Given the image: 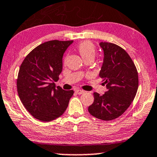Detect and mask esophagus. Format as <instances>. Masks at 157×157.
<instances>
[{
  "mask_svg": "<svg viewBox=\"0 0 157 157\" xmlns=\"http://www.w3.org/2000/svg\"><path fill=\"white\" fill-rule=\"evenodd\" d=\"M75 92H76L77 94H82L86 93V91H85V90H81V89H77L76 90H75Z\"/></svg>",
  "mask_w": 157,
  "mask_h": 157,
  "instance_id": "obj_1",
  "label": "esophagus"
}]
</instances>
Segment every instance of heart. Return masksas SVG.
I'll return each mask as SVG.
<instances>
[{
  "instance_id": "1",
  "label": "heart",
  "mask_w": 157,
  "mask_h": 157,
  "mask_svg": "<svg viewBox=\"0 0 157 157\" xmlns=\"http://www.w3.org/2000/svg\"><path fill=\"white\" fill-rule=\"evenodd\" d=\"M77 52L84 60L88 58H94L96 56V48L94 44L89 41H84L78 44Z\"/></svg>"
}]
</instances>
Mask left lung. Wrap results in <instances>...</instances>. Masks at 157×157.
I'll return each instance as SVG.
<instances>
[{
  "instance_id": "obj_1",
  "label": "left lung",
  "mask_w": 157,
  "mask_h": 157,
  "mask_svg": "<svg viewBox=\"0 0 157 157\" xmlns=\"http://www.w3.org/2000/svg\"><path fill=\"white\" fill-rule=\"evenodd\" d=\"M104 61L99 77L106 84L102 96L94 93V101L88 112L95 118L111 121L121 116L135 99L138 88V73L129 54L118 45L100 42Z\"/></svg>"
}]
</instances>
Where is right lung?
<instances>
[{"label":"right lung","instance_id":"obj_1","mask_svg":"<svg viewBox=\"0 0 157 157\" xmlns=\"http://www.w3.org/2000/svg\"><path fill=\"white\" fill-rule=\"evenodd\" d=\"M73 41L52 40L33 49L20 67L17 88L25 109L41 121L63 114L74 94L56 86L61 73L64 52Z\"/></svg>","mask_w":157,"mask_h":157}]
</instances>
